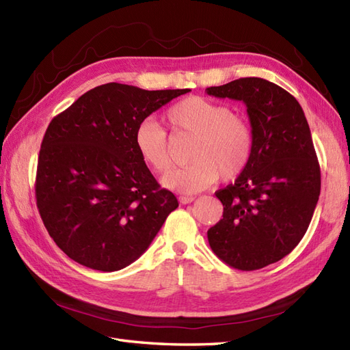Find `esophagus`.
Instances as JSON below:
<instances>
[{"mask_svg":"<svg viewBox=\"0 0 350 350\" xmlns=\"http://www.w3.org/2000/svg\"><path fill=\"white\" fill-rule=\"evenodd\" d=\"M196 200V197H192V196H180L179 197V202L182 203V204H189V203H192Z\"/></svg>","mask_w":350,"mask_h":350,"instance_id":"obj_1","label":"esophagus"}]
</instances>
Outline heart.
<instances>
[{"mask_svg":"<svg viewBox=\"0 0 350 350\" xmlns=\"http://www.w3.org/2000/svg\"><path fill=\"white\" fill-rule=\"evenodd\" d=\"M165 120L170 131L194 135L189 147L188 165L173 168L162 176L165 188L194 194L219 179L233 180L248 167L254 152V132L250 122L232 113L226 103L191 96L174 103ZM133 144L141 161L154 173L171 165L168 135L153 118H146L133 132Z\"/></svg>","mask_w":350,"mask_h":350,"instance_id":"1","label":"heart"}]
</instances>
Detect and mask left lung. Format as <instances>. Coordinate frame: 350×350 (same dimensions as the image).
Wrapping results in <instances>:
<instances>
[{
  "mask_svg": "<svg viewBox=\"0 0 350 350\" xmlns=\"http://www.w3.org/2000/svg\"><path fill=\"white\" fill-rule=\"evenodd\" d=\"M206 93L242 100L254 132L248 167L234 183L215 192L224 213L207 230V239L234 269H262L286 257L313 218L321 167L310 126L299 102L263 78H239Z\"/></svg>",
  "mask_w": 350,
  "mask_h": 350,
  "instance_id": "1",
  "label": "left lung"
}]
</instances>
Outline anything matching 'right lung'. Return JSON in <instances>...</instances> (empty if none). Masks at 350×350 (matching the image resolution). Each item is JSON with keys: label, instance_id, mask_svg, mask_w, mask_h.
Here are the masks:
<instances>
[{"label": "right lung", "instance_id": "obj_1", "mask_svg": "<svg viewBox=\"0 0 350 350\" xmlns=\"http://www.w3.org/2000/svg\"><path fill=\"white\" fill-rule=\"evenodd\" d=\"M188 92L108 83L52 118L37 162L36 200L44 227L66 256L113 272L148 248L179 203L141 161L133 132Z\"/></svg>", "mask_w": 350, "mask_h": 350}]
</instances>
